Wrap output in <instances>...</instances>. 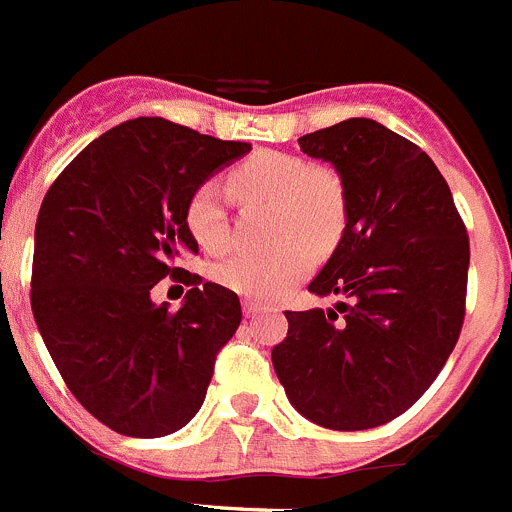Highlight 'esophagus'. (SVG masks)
<instances>
[{
	"label": "esophagus",
	"instance_id": "obj_1",
	"mask_svg": "<svg viewBox=\"0 0 512 512\" xmlns=\"http://www.w3.org/2000/svg\"><path fill=\"white\" fill-rule=\"evenodd\" d=\"M242 313H245L247 318H255V315L262 313V305L252 303V300H245V303H242Z\"/></svg>",
	"mask_w": 512,
	"mask_h": 512
}]
</instances>
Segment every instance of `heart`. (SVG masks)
I'll return each instance as SVG.
<instances>
[{"label":"heart","mask_w":512,"mask_h":512,"mask_svg":"<svg viewBox=\"0 0 512 512\" xmlns=\"http://www.w3.org/2000/svg\"><path fill=\"white\" fill-rule=\"evenodd\" d=\"M229 186L240 199L275 204L278 234L285 237L278 250L237 252L219 265L217 280L224 288L252 300H275L303 280L315 265V247L338 240L346 219V199L338 176L313 169L305 159L283 151H260L232 171ZM186 227L207 252L229 245V219L222 191L204 181L186 202Z\"/></svg>","instance_id":"1"}]
</instances>
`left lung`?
I'll return each instance as SVG.
<instances>
[{
	"label": "left lung",
	"instance_id": "obj_1",
	"mask_svg": "<svg viewBox=\"0 0 512 512\" xmlns=\"http://www.w3.org/2000/svg\"><path fill=\"white\" fill-rule=\"evenodd\" d=\"M336 169L346 227L308 285L336 308L285 310L272 366L290 404L338 432L407 412L450 358L465 321L470 242L434 161L371 118L298 138Z\"/></svg>",
	"mask_w": 512,
	"mask_h": 512
}]
</instances>
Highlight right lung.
<instances>
[{
    "instance_id": "right-lung-1",
    "label": "right lung",
    "mask_w": 512,
    "mask_h": 512,
    "mask_svg": "<svg viewBox=\"0 0 512 512\" xmlns=\"http://www.w3.org/2000/svg\"><path fill=\"white\" fill-rule=\"evenodd\" d=\"M250 148L133 118L88 143L42 199L32 313L68 389L113 432L166 437L202 409L242 308L232 290L179 267L199 252L186 202ZM169 274L192 285L179 311L150 300Z\"/></svg>"
}]
</instances>
